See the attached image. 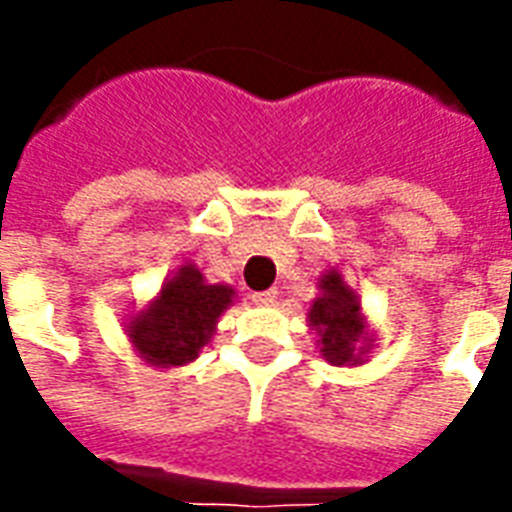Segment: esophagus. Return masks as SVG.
<instances>
[{
	"instance_id": "obj_1",
	"label": "esophagus",
	"mask_w": 512,
	"mask_h": 512,
	"mask_svg": "<svg viewBox=\"0 0 512 512\" xmlns=\"http://www.w3.org/2000/svg\"><path fill=\"white\" fill-rule=\"evenodd\" d=\"M277 288H268V290H257V293H252V301H255V304H263V307H266V304H274V301H277Z\"/></svg>"
}]
</instances>
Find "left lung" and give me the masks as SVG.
I'll list each match as a JSON object with an SVG mask.
<instances>
[{"label":"left lung","instance_id":"obj_1","mask_svg":"<svg viewBox=\"0 0 512 512\" xmlns=\"http://www.w3.org/2000/svg\"><path fill=\"white\" fill-rule=\"evenodd\" d=\"M318 296L307 307V323L315 332L318 354L332 367H359L370 362L376 337L370 332L362 299L348 288L343 271L329 268L318 277Z\"/></svg>","mask_w":512,"mask_h":512}]
</instances>
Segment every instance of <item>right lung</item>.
Returning a JSON list of instances; mask_svg holds the SVG:
<instances>
[{"label": "right lung", "mask_w": 512, "mask_h": 512, "mask_svg": "<svg viewBox=\"0 0 512 512\" xmlns=\"http://www.w3.org/2000/svg\"><path fill=\"white\" fill-rule=\"evenodd\" d=\"M235 299L233 285L208 282L194 263H183L145 307L128 312V343L156 370L186 367L211 343L216 323Z\"/></svg>", "instance_id": "1"}]
</instances>
